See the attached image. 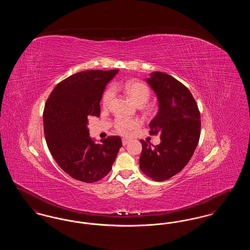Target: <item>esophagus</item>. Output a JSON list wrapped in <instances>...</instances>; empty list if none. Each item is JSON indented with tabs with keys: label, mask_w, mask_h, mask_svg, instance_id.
<instances>
[{
	"label": "esophagus",
	"mask_w": 250,
	"mask_h": 250,
	"mask_svg": "<svg viewBox=\"0 0 250 250\" xmlns=\"http://www.w3.org/2000/svg\"><path fill=\"white\" fill-rule=\"evenodd\" d=\"M129 142H130V140H127V139H123V140H122V143H123L124 146L127 145V144L129 143Z\"/></svg>",
	"instance_id": "esophagus-1"
}]
</instances>
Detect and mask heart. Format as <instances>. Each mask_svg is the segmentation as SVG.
<instances>
[{
	"instance_id": "obj_1",
	"label": "heart",
	"mask_w": 250,
	"mask_h": 250,
	"mask_svg": "<svg viewBox=\"0 0 250 250\" xmlns=\"http://www.w3.org/2000/svg\"><path fill=\"white\" fill-rule=\"evenodd\" d=\"M125 90L130 97L131 100L136 105L145 104L150 97V89L146 84L140 82H129L125 85ZM113 89L109 88L105 92L102 98L104 107L107 106L113 97ZM141 121L138 119H125L119 118L116 122L115 127L121 134H128L130 131L135 130L141 125Z\"/></svg>"
}]
</instances>
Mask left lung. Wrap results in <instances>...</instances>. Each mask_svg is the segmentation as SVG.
<instances>
[{"label":"left lung","mask_w":250,"mask_h":250,"mask_svg":"<svg viewBox=\"0 0 250 250\" xmlns=\"http://www.w3.org/2000/svg\"><path fill=\"white\" fill-rule=\"evenodd\" d=\"M145 81L158 101L150 134H158L161 143L154 146L141 141L140 167L147 176L161 182L177 174L190 160L200 140L201 114L190 91L173 77L152 72Z\"/></svg>","instance_id":"left-lung-1"}]
</instances>
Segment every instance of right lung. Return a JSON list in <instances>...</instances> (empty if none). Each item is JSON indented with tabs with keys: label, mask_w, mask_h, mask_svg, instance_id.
I'll return each mask as SVG.
<instances>
[{
	"label": "right lung",
	"mask_w": 250,
	"mask_h": 250,
	"mask_svg": "<svg viewBox=\"0 0 250 250\" xmlns=\"http://www.w3.org/2000/svg\"><path fill=\"white\" fill-rule=\"evenodd\" d=\"M118 72H78L57 84L47 100L43 121L48 150L72 178L94 183L105 177L123 145L120 137L95 143L87 127L88 116L99 117L105 87Z\"/></svg>",
	"instance_id": "right-lung-1"
}]
</instances>
